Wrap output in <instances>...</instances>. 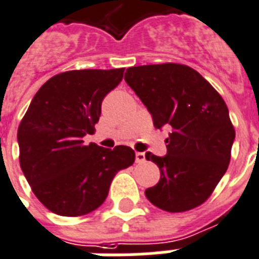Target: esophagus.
<instances>
[{
    "mask_svg": "<svg viewBox=\"0 0 259 259\" xmlns=\"http://www.w3.org/2000/svg\"><path fill=\"white\" fill-rule=\"evenodd\" d=\"M145 161V153L144 152H137L136 153V162L141 164V162Z\"/></svg>",
    "mask_w": 259,
    "mask_h": 259,
    "instance_id": "obj_1",
    "label": "esophagus"
}]
</instances>
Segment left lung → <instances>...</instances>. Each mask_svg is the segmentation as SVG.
<instances>
[{
    "instance_id": "1",
    "label": "left lung",
    "mask_w": 259,
    "mask_h": 259,
    "mask_svg": "<svg viewBox=\"0 0 259 259\" xmlns=\"http://www.w3.org/2000/svg\"><path fill=\"white\" fill-rule=\"evenodd\" d=\"M125 80L152 114L154 127H172L166 156L145 154L161 175L145 191L148 200L168 212L199 207L231 158L235 130L223 98L197 71L177 63L130 67Z\"/></svg>"
}]
</instances>
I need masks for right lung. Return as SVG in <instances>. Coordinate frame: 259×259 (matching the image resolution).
Returning <instances> with one entry per match:
<instances>
[{
    "label": "right lung",
    "instance_id": "obj_1",
    "mask_svg": "<svg viewBox=\"0 0 259 259\" xmlns=\"http://www.w3.org/2000/svg\"><path fill=\"white\" fill-rule=\"evenodd\" d=\"M123 68L74 70L47 80L18 126L20 165L38 200L62 217L93 212L109 195L118 170L133 165L129 146L86 145L101 117L103 98L119 84Z\"/></svg>",
    "mask_w": 259,
    "mask_h": 259
}]
</instances>
